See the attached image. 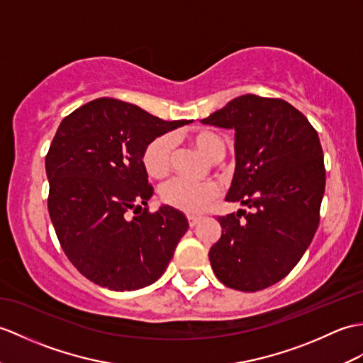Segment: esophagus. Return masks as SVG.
I'll list each match as a JSON object with an SVG mask.
<instances>
[{
    "mask_svg": "<svg viewBox=\"0 0 363 363\" xmlns=\"http://www.w3.org/2000/svg\"><path fill=\"white\" fill-rule=\"evenodd\" d=\"M187 220H189V225H190V227H193V225H196V224L199 223L201 218H199V216H193V215H189V216H187Z\"/></svg>",
    "mask_w": 363,
    "mask_h": 363,
    "instance_id": "1",
    "label": "esophagus"
}]
</instances>
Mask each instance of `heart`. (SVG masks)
<instances>
[{
    "label": "heart",
    "instance_id": "heart-1",
    "mask_svg": "<svg viewBox=\"0 0 363 363\" xmlns=\"http://www.w3.org/2000/svg\"><path fill=\"white\" fill-rule=\"evenodd\" d=\"M191 142L208 157L210 161H221L225 155V143L220 134L202 130L191 136ZM174 150V139L170 134H162L147 143L142 151V164L145 172L153 178H162L170 170L172 156ZM218 195V187L213 182H193L189 179L176 178L168 181L161 189L164 202L187 213H199L208 202Z\"/></svg>",
    "mask_w": 363,
    "mask_h": 363
}]
</instances>
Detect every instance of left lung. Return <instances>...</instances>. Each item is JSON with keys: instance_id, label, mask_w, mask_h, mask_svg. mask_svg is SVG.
<instances>
[{"instance_id": "1", "label": "left lung", "mask_w": 363, "mask_h": 363, "mask_svg": "<svg viewBox=\"0 0 363 363\" xmlns=\"http://www.w3.org/2000/svg\"><path fill=\"white\" fill-rule=\"evenodd\" d=\"M201 123L235 130L225 201L250 208L218 218L223 233L210 264L232 289H266L296 267L318 227L326 179L318 134L286 100L255 94L235 97Z\"/></svg>"}]
</instances>
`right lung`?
I'll return each instance as SVG.
<instances>
[{"label": "right lung", "mask_w": 363, "mask_h": 363, "mask_svg": "<svg viewBox=\"0 0 363 363\" xmlns=\"http://www.w3.org/2000/svg\"><path fill=\"white\" fill-rule=\"evenodd\" d=\"M190 122H167L106 97L62 121L45 164L48 208L66 257L88 280L123 292L153 284L165 272L189 221L165 204L155 213L142 208L153 195L142 151Z\"/></svg>", "instance_id": "obj_1"}]
</instances>
